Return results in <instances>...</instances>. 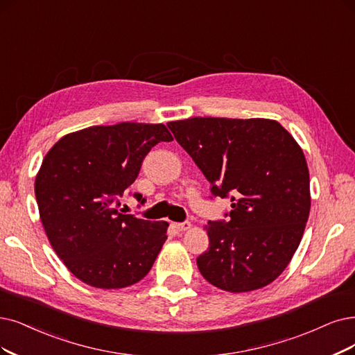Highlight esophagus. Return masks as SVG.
<instances>
[{
    "label": "esophagus",
    "mask_w": 355,
    "mask_h": 355,
    "mask_svg": "<svg viewBox=\"0 0 355 355\" xmlns=\"http://www.w3.org/2000/svg\"><path fill=\"white\" fill-rule=\"evenodd\" d=\"M174 227L178 230V231H187L191 228V224L190 222H178V224H174Z\"/></svg>",
    "instance_id": "obj_1"
}]
</instances>
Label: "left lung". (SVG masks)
Returning <instances> with one entry per match:
<instances>
[{
  "label": "left lung",
  "instance_id": "left-lung-1",
  "mask_svg": "<svg viewBox=\"0 0 355 355\" xmlns=\"http://www.w3.org/2000/svg\"><path fill=\"white\" fill-rule=\"evenodd\" d=\"M168 127L219 198L230 220H209L203 278L228 293L277 279L300 245L310 214V177L295 139L268 118L193 116Z\"/></svg>",
  "mask_w": 355,
  "mask_h": 355
}]
</instances>
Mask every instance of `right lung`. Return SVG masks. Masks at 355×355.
Segmentation results:
<instances>
[{
	"instance_id": "1",
	"label": "right lung",
	"mask_w": 355,
	"mask_h": 355,
	"mask_svg": "<svg viewBox=\"0 0 355 355\" xmlns=\"http://www.w3.org/2000/svg\"><path fill=\"white\" fill-rule=\"evenodd\" d=\"M171 140L164 124L94 125L65 135L45 155L35 180L39 216L54 252L77 279L116 290L149 273L169 224L121 214L116 206L144 156Z\"/></svg>"
}]
</instances>
